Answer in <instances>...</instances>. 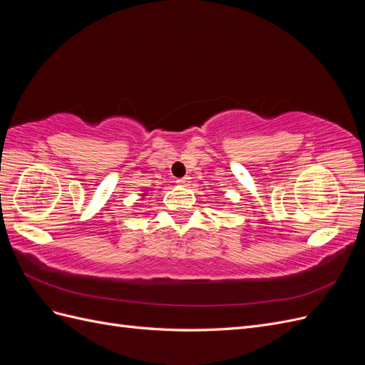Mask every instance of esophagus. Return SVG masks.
<instances>
[{
	"label": "esophagus",
	"mask_w": 365,
	"mask_h": 365,
	"mask_svg": "<svg viewBox=\"0 0 365 365\" xmlns=\"http://www.w3.org/2000/svg\"><path fill=\"white\" fill-rule=\"evenodd\" d=\"M190 176H184V178H180V180H176V184L178 185H190Z\"/></svg>",
	"instance_id": "obj_1"
}]
</instances>
